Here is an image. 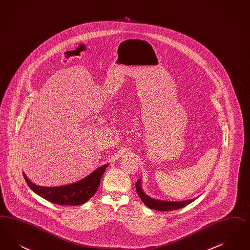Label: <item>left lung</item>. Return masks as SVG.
Masks as SVG:
<instances>
[{
    "mask_svg": "<svg viewBox=\"0 0 250 250\" xmlns=\"http://www.w3.org/2000/svg\"><path fill=\"white\" fill-rule=\"evenodd\" d=\"M136 189L138 192V195L140 196V198L142 199L143 203L151 208L154 209L156 211H171V210H177V209H181L185 206H187L188 204H189L193 201H195L194 199L192 200H188V201H185V202H164V201H158V200H155L152 199L150 197H148L147 195H145L142 190L141 188V180L137 181L136 183Z\"/></svg>",
    "mask_w": 250,
    "mask_h": 250,
    "instance_id": "obj_1",
    "label": "left lung"
}]
</instances>
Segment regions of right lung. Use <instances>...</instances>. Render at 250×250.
<instances>
[{"label":"right lung","mask_w":250,"mask_h":250,"mask_svg":"<svg viewBox=\"0 0 250 250\" xmlns=\"http://www.w3.org/2000/svg\"><path fill=\"white\" fill-rule=\"evenodd\" d=\"M108 165L99 167L92 172L89 176L83 179L75 184L54 187V188H45L39 187L33 184L23 173L24 179L30 188L37 195L47 200L49 202L59 204V205H81L84 202L90 200L97 190L101 177Z\"/></svg>","instance_id":"right-lung-1"}]
</instances>
